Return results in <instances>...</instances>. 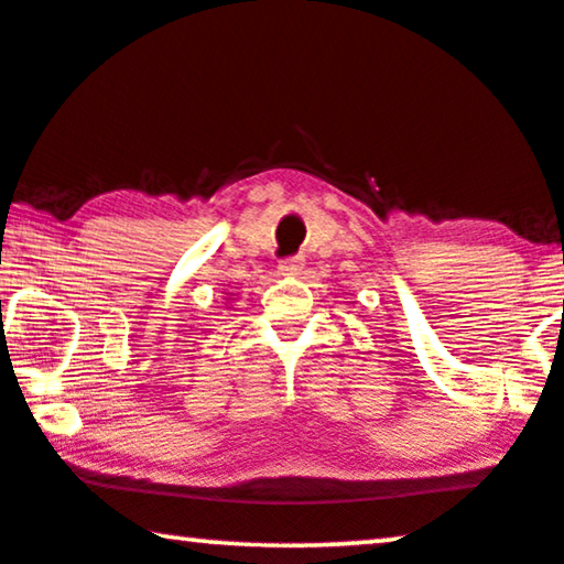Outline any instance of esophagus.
I'll list each match as a JSON object with an SVG mask.
<instances>
[{
  "mask_svg": "<svg viewBox=\"0 0 564 564\" xmlns=\"http://www.w3.org/2000/svg\"><path fill=\"white\" fill-rule=\"evenodd\" d=\"M302 267H305V259H302L300 254L297 257H290V259H282L280 262V272L282 274H297Z\"/></svg>",
  "mask_w": 564,
  "mask_h": 564,
  "instance_id": "esophagus-1",
  "label": "esophagus"
}]
</instances>
